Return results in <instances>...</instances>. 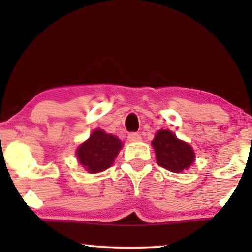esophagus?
I'll use <instances>...</instances> for the list:
<instances>
[{
    "label": "esophagus",
    "instance_id": "esophagus-1",
    "mask_svg": "<svg viewBox=\"0 0 252 252\" xmlns=\"http://www.w3.org/2000/svg\"><path fill=\"white\" fill-rule=\"evenodd\" d=\"M128 140L130 142H138V141L142 140V137H141V135L137 134V132H130L128 135Z\"/></svg>",
    "mask_w": 252,
    "mask_h": 252
}]
</instances>
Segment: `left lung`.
Here are the masks:
<instances>
[{"label": "left lung", "mask_w": 252, "mask_h": 252, "mask_svg": "<svg viewBox=\"0 0 252 252\" xmlns=\"http://www.w3.org/2000/svg\"><path fill=\"white\" fill-rule=\"evenodd\" d=\"M158 166L174 173L187 169L194 162V152L189 143L179 140L172 131L160 130L153 140Z\"/></svg>", "instance_id": "left-lung-1"}]
</instances>
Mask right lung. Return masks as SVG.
Returning a JSON list of instances; mask_svg holds the SVG:
<instances>
[{"label": "right lung", "instance_id": "right-lung-1", "mask_svg": "<svg viewBox=\"0 0 252 252\" xmlns=\"http://www.w3.org/2000/svg\"><path fill=\"white\" fill-rule=\"evenodd\" d=\"M122 144L116 136L97 129L77 149L78 160L90 173L103 172L114 163Z\"/></svg>", "mask_w": 252, "mask_h": 252}]
</instances>
